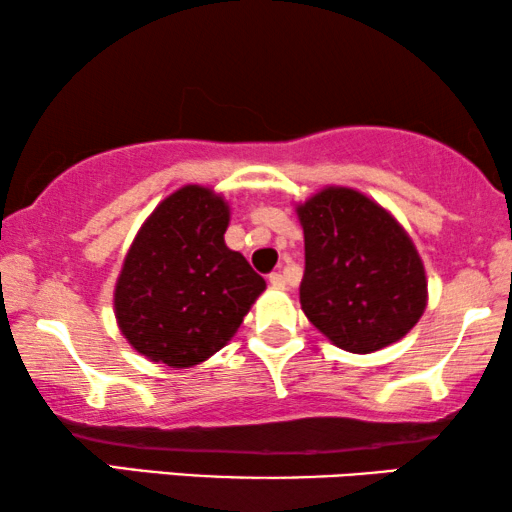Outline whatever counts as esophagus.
<instances>
[{"label":"esophagus","instance_id":"34e87169","mask_svg":"<svg viewBox=\"0 0 512 512\" xmlns=\"http://www.w3.org/2000/svg\"><path fill=\"white\" fill-rule=\"evenodd\" d=\"M268 279H270L272 289H284V286H286V279H284L282 272H272Z\"/></svg>","mask_w":512,"mask_h":512}]
</instances>
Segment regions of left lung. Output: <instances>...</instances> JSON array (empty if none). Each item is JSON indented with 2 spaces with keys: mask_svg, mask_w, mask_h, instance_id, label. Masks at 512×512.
<instances>
[{
  "mask_svg": "<svg viewBox=\"0 0 512 512\" xmlns=\"http://www.w3.org/2000/svg\"><path fill=\"white\" fill-rule=\"evenodd\" d=\"M305 317L335 347L370 354L412 331L426 310V272L410 235L354 188L326 186L300 202Z\"/></svg>",
  "mask_w": 512,
  "mask_h": 512,
  "instance_id": "obj_1",
  "label": "left lung"
}]
</instances>
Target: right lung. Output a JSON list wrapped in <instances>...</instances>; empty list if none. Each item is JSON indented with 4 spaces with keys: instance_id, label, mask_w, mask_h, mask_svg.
Instances as JSON below:
<instances>
[{
    "instance_id": "right-lung-1",
    "label": "right lung",
    "mask_w": 512,
    "mask_h": 512,
    "mask_svg": "<svg viewBox=\"0 0 512 512\" xmlns=\"http://www.w3.org/2000/svg\"><path fill=\"white\" fill-rule=\"evenodd\" d=\"M228 202L188 184L160 202L132 240L116 279L125 340L149 361L191 368L233 338L265 279L226 247Z\"/></svg>"
}]
</instances>
